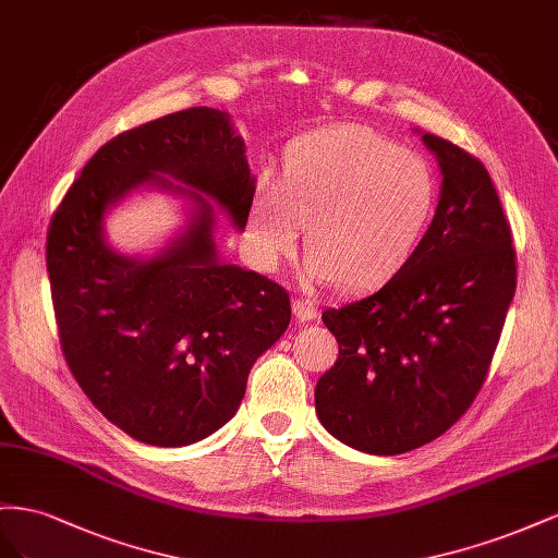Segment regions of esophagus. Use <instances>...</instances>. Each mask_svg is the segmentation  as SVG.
Returning <instances> with one entry per match:
<instances>
[{
  "instance_id": "obj_1",
  "label": "esophagus",
  "mask_w": 558,
  "mask_h": 558,
  "mask_svg": "<svg viewBox=\"0 0 558 558\" xmlns=\"http://www.w3.org/2000/svg\"><path fill=\"white\" fill-rule=\"evenodd\" d=\"M292 311H294V315L299 317V320H313V317H317V304H315V301H311V299H304V296L294 299Z\"/></svg>"
}]
</instances>
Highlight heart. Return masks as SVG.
I'll list each match as a JSON object with an SVG mask.
<instances>
[{
	"label": "heart",
	"mask_w": 558,
	"mask_h": 558,
	"mask_svg": "<svg viewBox=\"0 0 558 558\" xmlns=\"http://www.w3.org/2000/svg\"><path fill=\"white\" fill-rule=\"evenodd\" d=\"M435 205L437 178L421 154L364 125H331L294 142L282 182L259 180L247 233L254 259L276 268L306 221V276L364 290L413 257Z\"/></svg>",
	"instance_id": "1"
}]
</instances>
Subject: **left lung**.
Segmentation results:
<instances>
[{"label":"left lung","mask_w":558,"mask_h":558,"mask_svg":"<svg viewBox=\"0 0 558 558\" xmlns=\"http://www.w3.org/2000/svg\"><path fill=\"white\" fill-rule=\"evenodd\" d=\"M441 168L433 225L378 292L323 323L339 360L315 386L327 433L357 451L397 456L439 435L480 395L517 290V252L480 158L425 133Z\"/></svg>","instance_id":"left-lung-1"}]
</instances>
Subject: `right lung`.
Listing matches in <instances>:
<instances>
[{"instance_id": "add662e5", "label": "right lung", "mask_w": 558, "mask_h": 558, "mask_svg": "<svg viewBox=\"0 0 558 558\" xmlns=\"http://www.w3.org/2000/svg\"><path fill=\"white\" fill-rule=\"evenodd\" d=\"M161 173L245 229L254 178L243 140L225 111L191 107L93 154L51 217L46 268L62 355L95 409L137 441L186 447L233 418L292 306L278 282L217 259L215 208L195 190L202 213L163 255L140 263L106 247L108 205L140 183L168 185Z\"/></svg>"}]
</instances>
